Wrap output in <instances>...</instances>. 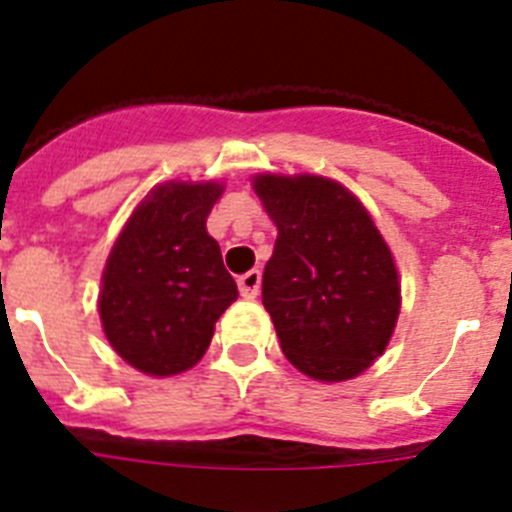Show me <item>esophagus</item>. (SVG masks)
<instances>
[{
    "mask_svg": "<svg viewBox=\"0 0 512 512\" xmlns=\"http://www.w3.org/2000/svg\"><path fill=\"white\" fill-rule=\"evenodd\" d=\"M239 285V293L245 298H255L257 293H260V285H262V273L260 270H250V273H245L242 278L237 280Z\"/></svg>",
    "mask_w": 512,
    "mask_h": 512,
    "instance_id": "1",
    "label": "esophagus"
}]
</instances>
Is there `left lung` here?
Instances as JSON below:
<instances>
[{
	"mask_svg": "<svg viewBox=\"0 0 512 512\" xmlns=\"http://www.w3.org/2000/svg\"><path fill=\"white\" fill-rule=\"evenodd\" d=\"M255 193L278 227L262 306L280 349L313 380L357 377L385 352L400 313L393 255L342 183L262 173Z\"/></svg>",
	"mask_w": 512,
	"mask_h": 512,
	"instance_id": "left-lung-1",
	"label": "left lung"
}]
</instances>
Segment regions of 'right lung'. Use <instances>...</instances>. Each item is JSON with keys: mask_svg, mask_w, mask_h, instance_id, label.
Here are the masks:
<instances>
[{"mask_svg": "<svg viewBox=\"0 0 512 512\" xmlns=\"http://www.w3.org/2000/svg\"><path fill=\"white\" fill-rule=\"evenodd\" d=\"M219 183H165L150 191L109 252L101 326L114 352L145 375L168 377L204 357L237 283L206 216Z\"/></svg>", "mask_w": 512, "mask_h": 512, "instance_id": "add662e5", "label": "right lung"}]
</instances>
